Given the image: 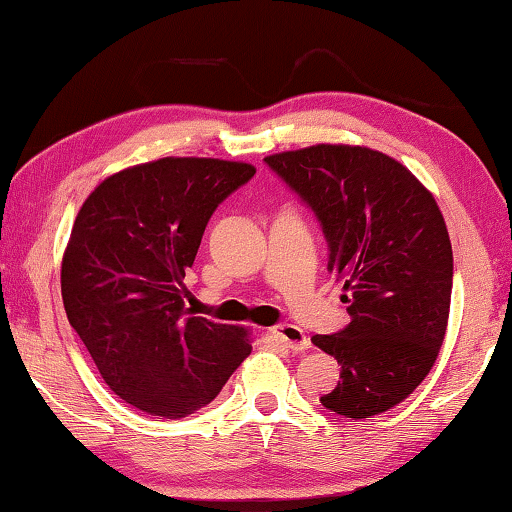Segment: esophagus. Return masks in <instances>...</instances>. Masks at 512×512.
<instances>
[{
  "instance_id": "esophagus-1",
  "label": "esophagus",
  "mask_w": 512,
  "mask_h": 512,
  "mask_svg": "<svg viewBox=\"0 0 512 512\" xmlns=\"http://www.w3.org/2000/svg\"><path fill=\"white\" fill-rule=\"evenodd\" d=\"M271 336L282 345V348H289V350H296V352L309 348L307 334L296 325H289V323L287 325H277V327L271 329Z\"/></svg>"
}]
</instances>
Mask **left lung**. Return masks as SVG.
I'll return each mask as SVG.
<instances>
[{"mask_svg":"<svg viewBox=\"0 0 512 512\" xmlns=\"http://www.w3.org/2000/svg\"><path fill=\"white\" fill-rule=\"evenodd\" d=\"M320 221L327 271L343 282L350 323L311 343L341 363L325 409L361 420L404 402L445 341L454 257L436 198L391 155L316 144L266 155Z\"/></svg>","mask_w":512,"mask_h":512,"instance_id":"1","label":"left lung"}]
</instances>
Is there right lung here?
Returning a JSON list of instances; mask_svg holds the SVG:
<instances>
[{
	"label": "right lung",
	"mask_w": 512,
	"mask_h": 512,
	"mask_svg": "<svg viewBox=\"0 0 512 512\" xmlns=\"http://www.w3.org/2000/svg\"><path fill=\"white\" fill-rule=\"evenodd\" d=\"M246 162L160 158L112 173L85 198L60 268L69 325L126 404L185 418L221 393L253 345L248 329L185 311L183 277Z\"/></svg>",
	"instance_id": "add662e5"
}]
</instances>
